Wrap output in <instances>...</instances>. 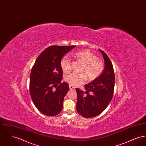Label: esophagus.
I'll return each instance as SVG.
<instances>
[{"label": "esophagus", "instance_id": "esophagus-1", "mask_svg": "<svg viewBox=\"0 0 146 146\" xmlns=\"http://www.w3.org/2000/svg\"><path fill=\"white\" fill-rule=\"evenodd\" d=\"M69 86H70V90H74L75 89V88L70 85H69Z\"/></svg>", "mask_w": 146, "mask_h": 146}]
</instances>
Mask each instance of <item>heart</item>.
I'll list each match as a JSON object with an SVG mask.
<instances>
[{"instance_id":"b5f03b06","label":"heart","mask_w":146,"mask_h":146,"mask_svg":"<svg viewBox=\"0 0 146 146\" xmlns=\"http://www.w3.org/2000/svg\"><path fill=\"white\" fill-rule=\"evenodd\" d=\"M76 58L84 64L81 70L82 73H71L65 77V80L70 85L76 86L82 85L88 79L94 80L100 76L104 70V63L98 60L97 56L88 50L76 52L74 55ZM61 67L65 73H68L72 69V63L68 56H64L60 61Z\"/></svg>"}]
</instances>
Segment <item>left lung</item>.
I'll return each instance as SVG.
<instances>
[{
	"label": "left lung",
	"mask_w": 146,
	"mask_h": 146,
	"mask_svg": "<svg viewBox=\"0 0 146 146\" xmlns=\"http://www.w3.org/2000/svg\"><path fill=\"white\" fill-rule=\"evenodd\" d=\"M99 50L105 63L102 74L90 83L85 85V92L76 88V111L85 118H93L101 114L113 96L115 75L113 64L104 51Z\"/></svg>",
	"instance_id": "8db88e82"
}]
</instances>
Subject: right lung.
<instances>
[{
    "label": "right lung",
    "mask_w": 146,
    "mask_h": 146,
    "mask_svg": "<svg viewBox=\"0 0 146 146\" xmlns=\"http://www.w3.org/2000/svg\"><path fill=\"white\" fill-rule=\"evenodd\" d=\"M73 46L52 45L45 49L33 66L29 92L36 108L44 115L55 116L62 111L64 97L70 90L68 84L61 83L60 61Z\"/></svg>",
    "instance_id": "1"
}]
</instances>
